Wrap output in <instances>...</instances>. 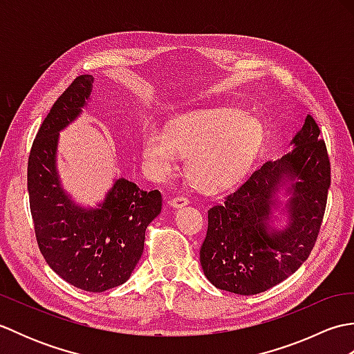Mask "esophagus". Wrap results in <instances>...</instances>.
I'll use <instances>...</instances> for the list:
<instances>
[{
	"label": "esophagus",
	"mask_w": 354,
	"mask_h": 354,
	"mask_svg": "<svg viewBox=\"0 0 354 354\" xmlns=\"http://www.w3.org/2000/svg\"><path fill=\"white\" fill-rule=\"evenodd\" d=\"M169 205L173 208H183L189 205V199L184 198V196H178V198H173L169 201Z\"/></svg>",
	"instance_id": "obj_1"
}]
</instances>
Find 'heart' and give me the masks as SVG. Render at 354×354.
I'll return each instance as SVG.
<instances>
[{
    "instance_id": "heart-1",
    "label": "heart",
    "mask_w": 354,
    "mask_h": 354,
    "mask_svg": "<svg viewBox=\"0 0 354 354\" xmlns=\"http://www.w3.org/2000/svg\"><path fill=\"white\" fill-rule=\"evenodd\" d=\"M265 142L259 118L237 109H209L179 117L165 127L142 132V162L152 176L175 175L179 156L187 158V175L202 192L231 189L251 169Z\"/></svg>"
}]
</instances>
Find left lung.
I'll return each mask as SVG.
<instances>
[{
  "label": "left lung",
  "mask_w": 354,
  "mask_h": 354,
  "mask_svg": "<svg viewBox=\"0 0 354 354\" xmlns=\"http://www.w3.org/2000/svg\"><path fill=\"white\" fill-rule=\"evenodd\" d=\"M290 152L268 161L208 209L199 259L208 281L255 295L284 281L317 242L330 187V162L319 127L307 115Z\"/></svg>",
  "instance_id": "left-lung-1"
}]
</instances>
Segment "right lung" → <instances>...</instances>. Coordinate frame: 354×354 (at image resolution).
I'll return each mask as SVG.
<instances>
[{"label":"right lung","mask_w":354,"mask_h":354,"mask_svg":"<svg viewBox=\"0 0 354 354\" xmlns=\"http://www.w3.org/2000/svg\"><path fill=\"white\" fill-rule=\"evenodd\" d=\"M93 84L91 74L79 76L53 104L28 156L27 189L36 240L48 266L74 288L104 292L129 280L162 198L122 176L112 179L94 207L79 204L64 189L57 170L59 133L88 108Z\"/></svg>","instance_id":"add662e5"}]
</instances>
